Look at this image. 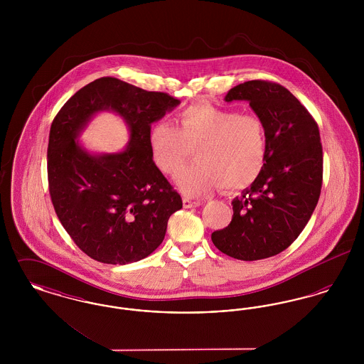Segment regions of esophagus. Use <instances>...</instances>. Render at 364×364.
I'll return each mask as SVG.
<instances>
[{"mask_svg":"<svg viewBox=\"0 0 364 364\" xmlns=\"http://www.w3.org/2000/svg\"><path fill=\"white\" fill-rule=\"evenodd\" d=\"M200 205H202L200 200H192L190 198H184L183 199V206L186 208H198Z\"/></svg>","mask_w":364,"mask_h":364,"instance_id":"34e87169","label":"esophagus"}]
</instances>
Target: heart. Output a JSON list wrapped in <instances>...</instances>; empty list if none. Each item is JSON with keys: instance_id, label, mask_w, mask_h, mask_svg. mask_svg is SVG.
Here are the masks:
<instances>
[{"instance_id": "1", "label": "heart", "mask_w": 364, "mask_h": 364, "mask_svg": "<svg viewBox=\"0 0 364 364\" xmlns=\"http://www.w3.org/2000/svg\"><path fill=\"white\" fill-rule=\"evenodd\" d=\"M171 122L150 131V147L158 168L176 174L193 150L195 164L177 174L186 195L198 196L220 186L236 191L258 180L267 159V131L259 116L208 104L191 105Z\"/></svg>"}]
</instances>
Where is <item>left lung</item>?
I'll use <instances>...</instances> for the list:
<instances>
[{
	"label": "left lung",
	"mask_w": 364,
	"mask_h": 364,
	"mask_svg": "<svg viewBox=\"0 0 364 364\" xmlns=\"http://www.w3.org/2000/svg\"><path fill=\"white\" fill-rule=\"evenodd\" d=\"M226 102L248 101L267 131V159L258 180L235 198L230 224L211 233L214 245L240 260L274 257L301 233L318 203L323 153L318 124L285 87L250 80Z\"/></svg>",
	"instance_id": "1"
}]
</instances>
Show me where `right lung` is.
<instances>
[{
	"instance_id": "right-lung-1",
	"label": "right lung",
	"mask_w": 364,
	"mask_h": 364,
	"mask_svg": "<svg viewBox=\"0 0 364 364\" xmlns=\"http://www.w3.org/2000/svg\"><path fill=\"white\" fill-rule=\"evenodd\" d=\"M180 101L116 77L80 88L50 127L48 180L53 206L70 239L90 258L125 264L149 257L162 242L181 196L156 168L151 124ZM112 109L132 135L124 152L94 156L75 139L98 111Z\"/></svg>"
}]
</instances>
